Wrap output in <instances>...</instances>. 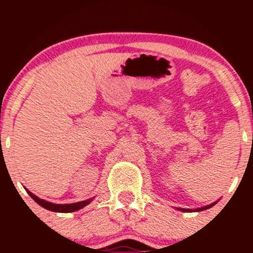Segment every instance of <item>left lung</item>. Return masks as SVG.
<instances>
[{
  "instance_id": "obj_1",
  "label": "left lung",
  "mask_w": 253,
  "mask_h": 253,
  "mask_svg": "<svg viewBox=\"0 0 253 253\" xmlns=\"http://www.w3.org/2000/svg\"><path fill=\"white\" fill-rule=\"evenodd\" d=\"M215 205V202L211 203L210 206H206V207H201V208H196V210H187V208H177V210L182 211H203V210H208V208L213 207V206Z\"/></svg>"
}]
</instances>
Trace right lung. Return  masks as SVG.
I'll return each mask as SVG.
<instances>
[{
	"label": "right lung",
	"instance_id": "obj_1",
	"mask_svg": "<svg viewBox=\"0 0 253 253\" xmlns=\"http://www.w3.org/2000/svg\"><path fill=\"white\" fill-rule=\"evenodd\" d=\"M28 194H30L32 199H33L38 205L42 206V207L52 211H60V213H70V211H78L81 210V208L85 207L86 205H89V203L94 200V197H92V199H88L85 200V201H81L76 203H68V205H58V203H52V202L45 201V200L42 199H39V197L34 195V194H32L31 191H28Z\"/></svg>",
	"mask_w": 253,
	"mask_h": 253
}]
</instances>
